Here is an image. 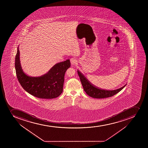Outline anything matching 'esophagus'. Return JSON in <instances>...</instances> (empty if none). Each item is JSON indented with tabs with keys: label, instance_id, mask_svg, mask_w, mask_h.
Masks as SVG:
<instances>
[{
	"label": "esophagus",
	"instance_id": "obj_1",
	"mask_svg": "<svg viewBox=\"0 0 148 148\" xmlns=\"http://www.w3.org/2000/svg\"><path fill=\"white\" fill-rule=\"evenodd\" d=\"M70 62H71L72 65H74V64H77V61L74 58H72L70 59Z\"/></svg>",
	"mask_w": 148,
	"mask_h": 148
}]
</instances>
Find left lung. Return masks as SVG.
Instances as JSON below:
<instances>
[{
  "label": "left lung",
  "instance_id": "obj_1",
  "mask_svg": "<svg viewBox=\"0 0 148 148\" xmlns=\"http://www.w3.org/2000/svg\"><path fill=\"white\" fill-rule=\"evenodd\" d=\"M78 75L82 84L84 90L90 97L95 98H104L111 97L118 93L123 88L126 86V84L121 88L114 90H107L102 89L95 86L91 84L88 79L84 76L81 72L78 70Z\"/></svg>",
  "mask_w": 148,
  "mask_h": 148
}]
</instances>
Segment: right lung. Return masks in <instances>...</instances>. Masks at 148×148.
<instances>
[{"instance_id": "right-lung-1", "label": "right lung", "mask_w": 148, "mask_h": 148, "mask_svg": "<svg viewBox=\"0 0 148 148\" xmlns=\"http://www.w3.org/2000/svg\"><path fill=\"white\" fill-rule=\"evenodd\" d=\"M19 56L20 51L18 48L15 61L16 76L19 83L27 92L42 99L56 98L62 94L64 74L70 66L69 60L56 64L42 76L32 77L23 72Z\"/></svg>"}]
</instances>
